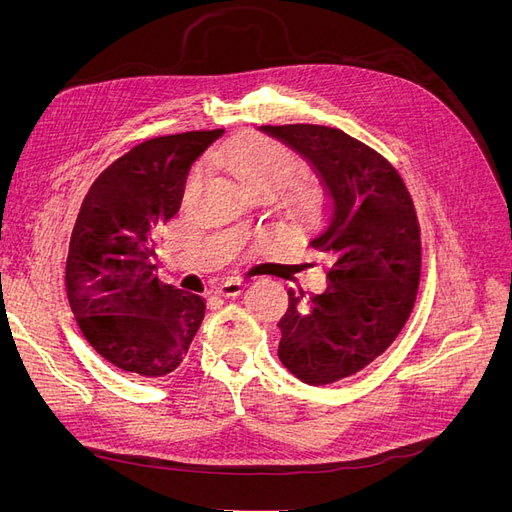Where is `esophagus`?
<instances>
[{
	"label": "esophagus",
	"mask_w": 512,
	"mask_h": 512,
	"mask_svg": "<svg viewBox=\"0 0 512 512\" xmlns=\"http://www.w3.org/2000/svg\"><path fill=\"white\" fill-rule=\"evenodd\" d=\"M245 288V282L243 280H237V277H226L224 282L218 284V288H215V292L222 294V297H237V294H241Z\"/></svg>",
	"instance_id": "34e87169"
}]
</instances>
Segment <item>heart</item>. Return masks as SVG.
<instances>
[{
  "label": "heart",
  "mask_w": 512,
  "mask_h": 512,
  "mask_svg": "<svg viewBox=\"0 0 512 512\" xmlns=\"http://www.w3.org/2000/svg\"><path fill=\"white\" fill-rule=\"evenodd\" d=\"M213 164L235 175L245 190L277 194L299 173V162L284 145L262 136H243L215 151ZM200 181V170L190 177L188 192Z\"/></svg>",
  "instance_id": "obj_1"
}]
</instances>
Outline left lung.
I'll use <instances>...</instances> for the list:
<instances>
[{
	"label": "left lung",
	"instance_id": "left-lung-1",
	"mask_svg": "<svg viewBox=\"0 0 512 512\" xmlns=\"http://www.w3.org/2000/svg\"><path fill=\"white\" fill-rule=\"evenodd\" d=\"M314 166L324 213L309 241L329 262L327 288L288 290L280 361L322 386L348 378L389 348L416 301L421 226L404 179L376 149L314 123L260 126Z\"/></svg>",
	"mask_w": 512,
	"mask_h": 512
}]
</instances>
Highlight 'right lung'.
Wrapping results in <instances>:
<instances>
[{
    "label": "right lung",
    "mask_w": 512,
    "mask_h": 512,
    "mask_svg": "<svg viewBox=\"0 0 512 512\" xmlns=\"http://www.w3.org/2000/svg\"><path fill=\"white\" fill-rule=\"evenodd\" d=\"M222 134H168L132 147L91 183L76 218L66 260L74 320L91 348L130 374L177 369L205 318V299L162 284L153 258L190 166Z\"/></svg>",
    "instance_id": "add662e5"
}]
</instances>
